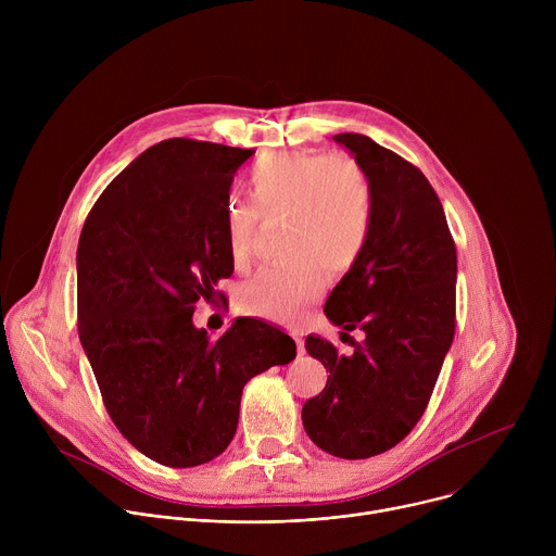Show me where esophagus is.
I'll list each match as a JSON object with an SVG mask.
<instances>
[{"label":"esophagus","mask_w":556,"mask_h":556,"mask_svg":"<svg viewBox=\"0 0 556 556\" xmlns=\"http://www.w3.org/2000/svg\"><path fill=\"white\" fill-rule=\"evenodd\" d=\"M290 337H292V339H294V343H296V352H299V354H303V352H305V345H303V339H301L299 330H290Z\"/></svg>","instance_id":"1"}]
</instances>
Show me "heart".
I'll return each mask as SVG.
<instances>
[{"label":"heart","instance_id":"b5f03b06","mask_svg":"<svg viewBox=\"0 0 556 556\" xmlns=\"http://www.w3.org/2000/svg\"><path fill=\"white\" fill-rule=\"evenodd\" d=\"M244 200L224 202V237L232 268L251 262L260 217H283L286 262L262 268L240 292L237 305L251 316L292 321L319 299L328 273L343 275L363 257L376 219V191L367 169L348 153H275L249 174Z\"/></svg>","mask_w":556,"mask_h":556}]
</instances>
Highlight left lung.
Returning <instances> with one entry per match:
<instances>
[{
    "label": "left lung",
    "mask_w": 556,
    "mask_h": 556,
    "mask_svg": "<svg viewBox=\"0 0 556 556\" xmlns=\"http://www.w3.org/2000/svg\"><path fill=\"white\" fill-rule=\"evenodd\" d=\"M367 169L376 219L358 264L326 301L345 337L341 354L307 337L305 350L330 371L301 412L309 440L343 459L393 448L422 418L455 334L457 253L442 202L425 174L363 134H337Z\"/></svg>",
    "instance_id": "left-lung-1"
}]
</instances>
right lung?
<instances>
[{"instance_id": "right-lung-1", "label": "right lung", "mask_w": 556, "mask_h": 556, "mask_svg": "<svg viewBox=\"0 0 556 556\" xmlns=\"http://www.w3.org/2000/svg\"><path fill=\"white\" fill-rule=\"evenodd\" d=\"M253 153L157 142L108 185L78 237V339L103 405L131 446L172 468L217 457L244 384L296 356L286 332L251 316L217 341L193 326L195 303L232 275L224 202Z\"/></svg>"}]
</instances>
